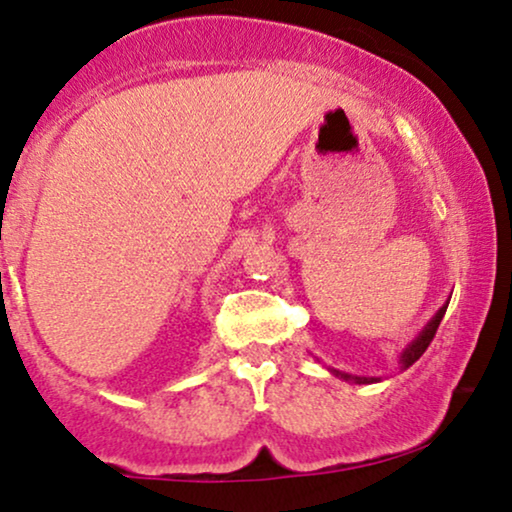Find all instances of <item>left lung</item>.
Instances as JSON below:
<instances>
[{
    "label": "left lung",
    "instance_id": "8db88e82",
    "mask_svg": "<svg viewBox=\"0 0 512 512\" xmlns=\"http://www.w3.org/2000/svg\"><path fill=\"white\" fill-rule=\"evenodd\" d=\"M446 307H449V302H446L444 307H439V312H437L435 316H432V321L428 323V326L423 328V331H420L418 338L413 340L411 345L404 349V352H401V357H399V364H401V368H409V366L416 364V361H418L420 357H423V352H425V349L430 347L432 338H435V333H437L439 323H442V319H444ZM331 373H333V375H338V378H342V380H354V383H359V385H366V383H378V380H380V378H359V375L340 373V371H335V368H331Z\"/></svg>",
    "mask_w": 512,
    "mask_h": 512
}]
</instances>
